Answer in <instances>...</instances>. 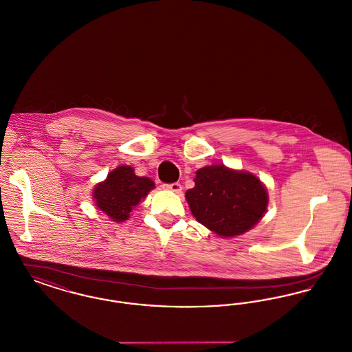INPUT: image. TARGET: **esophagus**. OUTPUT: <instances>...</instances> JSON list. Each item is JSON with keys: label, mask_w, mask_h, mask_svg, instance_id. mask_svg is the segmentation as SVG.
I'll list each match as a JSON object with an SVG mask.
<instances>
[{"label": "esophagus", "mask_w": 352, "mask_h": 352, "mask_svg": "<svg viewBox=\"0 0 352 352\" xmlns=\"http://www.w3.org/2000/svg\"><path fill=\"white\" fill-rule=\"evenodd\" d=\"M164 188H166L168 191H173L175 194H181L182 192V186L178 182H174V184H164Z\"/></svg>", "instance_id": "obj_1"}]
</instances>
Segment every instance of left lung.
I'll list each match as a JSON object with an SVG mask.
<instances>
[{"mask_svg": "<svg viewBox=\"0 0 352 352\" xmlns=\"http://www.w3.org/2000/svg\"><path fill=\"white\" fill-rule=\"evenodd\" d=\"M195 186L186 191L194 218L223 237L250 231L264 217L268 192L263 182L248 171L224 165L197 171Z\"/></svg>", "mask_w": 352, "mask_h": 352, "instance_id": "left-lung-1", "label": "left lung"}]
</instances>
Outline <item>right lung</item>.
I'll return each instance as SVG.
<instances>
[{
  "instance_id": "obj_1",
  "label": "right lung",
  "mask_w": 352,
  "mask_h": 352,
  "mask_svg": "<svg viewBox=\"0 0 352 352\" xmlns=\"http://www.w3.org/2000/svg\"><path fill=\"white\" fill-rule=\"evenodd\" d=\"M154 188L148 177H137L133 168L118 166L94 188L98 208L113 221H125L134 207Z\"/></svg>"
}]
</instances>
